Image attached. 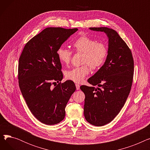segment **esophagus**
Instances as JSON below:
<instances>
[{
	"mask_svg": "<svg viewBox=\"0 0 150 150\" xmlns=\"http://www.w3.org/2000/svg\"><path fill=\"white\" fill-rule=\"evenodd\" d=\"M75 86H76V90H79L80 89V86L78 84H75Z\"/></svg>",
	"mask_w": 150,
	"mask_h": 150,
	"instance_id": "1",
	"label": "esophagus"
}]
</instances>
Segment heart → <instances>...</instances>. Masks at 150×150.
<instances>
[{"label": "heart", "instance_id": "obj_1", "mask_svg": "<svg viewBox=\"0 0 150 150\" xmlns=\"http://www.w3.org/2000/svg\"><path fill=\"white\" fill-rule=\"evenodd\" d=\"M75 52L83 53L82 63L84 65L76 67L65 72L67 80L76 83L82 82L90 72L89 65L93 69L100 68L104 64L108 54L106 45L97 42L95 39L87 36H81L73 43ZM72 52L64 47H60L57 50V57L61 64L67 65L70 62Z\"/></svg>", "mask_w": 150, "mask_h": 150}]
</instances>
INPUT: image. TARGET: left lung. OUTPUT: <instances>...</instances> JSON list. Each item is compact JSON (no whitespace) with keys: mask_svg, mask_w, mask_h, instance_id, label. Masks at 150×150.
Returning <instances> with one entry per match:
<instances>
[{"mask_svg":"<svg viewBox=\"0 0 150 150\" xmlns=\"http://www.w3.org/2000/svg\"><path fill=\"white\" fill-rule=\"evenodd\" d=\"M89 29L104 32L108 39V54L104 64L88 80L92 86L80 87L85 95L86 120L101 127L111 122L125 103L132 83L134 60L131 50L115 30L108 27Z\"/></svg>","mask_w":150,"mask_h":150,"instance_id":"1","label":"left lung"}]
</instances>
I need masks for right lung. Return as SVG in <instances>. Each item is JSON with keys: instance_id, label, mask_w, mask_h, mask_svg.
Segmentation results:
<instances>
[{"instance_id": "add662e5", "label": "right lung", "mask_w": 150, "mask_h": 150, "mask_svg": "<svg viewBox=\"0 0 150 150\" xmlns=\"http://www.w3.org/2000/svg\"><path fill=\"white\" fill-rule=\"evenodd\" d=\"M78 28L48 27L26 44L19 60V85L30 111L44 124L52 125L64 119L65 108L76 87L63 78L57 50Z\"/></svg>"}]
</instances>
